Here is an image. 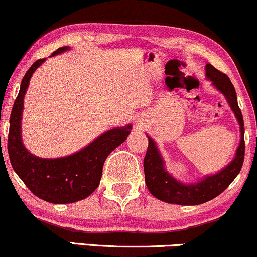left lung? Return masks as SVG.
Returning a JSON list of instances; mask_svg holds the SVG:
<instances>
[{
	"label": "left lung",
	"instance_id": "8db88e82",
	"mask_svg": "<svg viewBox=\"0 0 257 257\" xmlns=\"http://www.w3.org/2000/svg\"><path fill=\"white\" fill-rule=\"evenodd\" d=\"M206 78L220 93H222L231 110L233 111L234 117L239 125V144L236 149L234 158L224 168L209 176L202 177L197 182L183 183L167 171L166 161L158 144L149 135H147L149 141L146 158H144L147 188L154 197L166 203L180 204V206H197V204L206 203L227 189V186L236 179L242 170L244 150H245L244 122L242 111L238 107L236 90L232 85L230 78L213 67L210 63L206 66Z\"/></svg>",
	"mask_w": 257,
	"mask_h": 257
}]
</instances>
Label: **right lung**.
I'll return each instance as SVG.
<instances>
[{
	"instance_id": "add662e5",
	"label": "right lung",
	"mask_w": 257,
	"mask_h": 257,
	"mask_svg": "<svg viewBox=\"0 0 257 257\" xmlns=\"http://www.w3.org/2000/svg\"><path fill=\"white\" fill-rule=\"evenodd\" d=\"M69 49V47L59 48L51 56ZM44 61L45 59L37 60L21 80L9 119L8 155L15 173L33 195L50 203H73L89 197L98 188L105 159L126 141L132 125L107 130L83 149L62 158L43 159L30 153L21 135L24 98L32 74Z\"/></svg>"
}]
</instances>
